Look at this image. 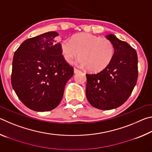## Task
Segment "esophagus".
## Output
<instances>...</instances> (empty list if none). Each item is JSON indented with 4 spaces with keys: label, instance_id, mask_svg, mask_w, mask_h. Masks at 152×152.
<instances>
[{
    "label": "esophagus",
    "instance_id": "34e87169",
    "mask_svg": "<svg viewBox=\"0 0 152 152\" xmlns=\"http://www.w3.org/2000/svg\"><path fill=\"white\" fill-rule=\"evenodd\" d=\"M80 72V71L79 70H78V69H76V68H74V74H78V72Z\"/></svg>",
    "mask_w": 152,
    "mask_h": 152
}]
</instances>
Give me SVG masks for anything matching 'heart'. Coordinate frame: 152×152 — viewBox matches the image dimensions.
<instances>
[{
    "label": "heart",
    "instance_id": "obj_1",
    "mask_svg": "<svg viewBox=\"0 0 152 152\" xmlns=\"http://www.w3.org/2000/svg\"><path fill=\"white\" fill-rule=\"evenodd\" d=\"M61 52L67 62L72 63L80 54V66L87 67L89 71L97 72L109 65L115 54V48L109 39L90 33H79L71 41L64 39L60 42Z\"/></svg>",
    "mask_w": 152,
    "mask_h": 152
}]
</instances>
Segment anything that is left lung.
Returning a JSON list of instances; mask_svg holds the SVG:
<instances>
[{
	"label": "left lung",
	"instance_id": "obj_1",
	"mask_svg": "<svg viewBox=\"0 0 152 152\" xmlns=\"http://www.w3.org/2000/svg\"><path fill=\"white\" fill-rule=\"evenodd\" d=\"M105 37L113 43L115 54L104 70L97 74H86V96L92 107L110 110L127 101L137 83V55L132 46L114 34Z\"/></svg>",
	"mask_w": 152,
	"mask_h": 152
}]
</instances>
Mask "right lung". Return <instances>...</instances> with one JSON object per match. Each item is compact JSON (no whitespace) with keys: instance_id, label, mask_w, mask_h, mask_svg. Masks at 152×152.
Returning <instances> with one entry per match:
<instances>
[{"instance_id":"right-lung-1","label":"right lung","mask_w":152,"mask_h":152,"mask_svg":"<svg viewBox=\"0 0 152 152\" xmlns=\"http://www.w3.org/2000/svg\"><path fill=\"white\" fill-rule=\"evenodd\" d=\"M56 31L43 33L21 43L12 60L11 84L25 106L49 111L60 104L66 82L74 74L61 56Z\"/></svg>"}]
</instances>
